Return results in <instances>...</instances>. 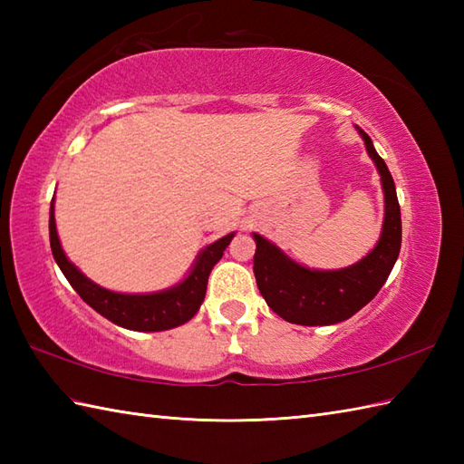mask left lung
<instances>
[{
  "label": "left lung",
  "instance_id": "left-lung-1",
  "mask_svg": "<svg viewBox=\"0 0 464 464\" xmlns=\"http://www.w3.org/2000/svg\"><path fill=\"white\" fill-rule=\"evenodd\" d=\"M359 130V127H357ZM371 160L377 165L384 193V219L381 239L359 263L337 271L303 267L287 257L277 245L253 233L257 243L253 273L269 307L281 319L295 324H334L362 309L387 281L401 251V207L389 167L374 151L371 137L359 130Z\"/></svg>",
  "mask_w": 464,
  "mask_h": 464
}]
</instances>
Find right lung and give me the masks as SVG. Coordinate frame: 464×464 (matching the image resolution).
Wrapping results in <instances>:
<instances>
[{
	"mask_svg": "<svg viewBox=\"0 0 464 464\" xmlns=\"http://www.w3.org/2000/svg\"><path fill=\"white\" fill-rule=\"evenodd\" d=\"M233 237L235 233H229L225 235V237L217 239L215 243L207 245V247L197 255L189 275H187L181 283H177L175 287L145 295H127L100 287V285L93 283L92 279H87L85 275L65 257L55 229L53 201L52 209H49V243H52L53 259L65 275V279L90 307L103 314L105 319H110L111 323L130 331H167L179 327V324L193 319V314L199 311L205 299L209 273L217 265V261L223 257V251L227 249V245L231 243Z\"/></svg>",
	"mask_w": 464,
	"mask_h": 464,
	"instance_id": "right-lung-1",
	"label": "right lung"
}]
</instances>
